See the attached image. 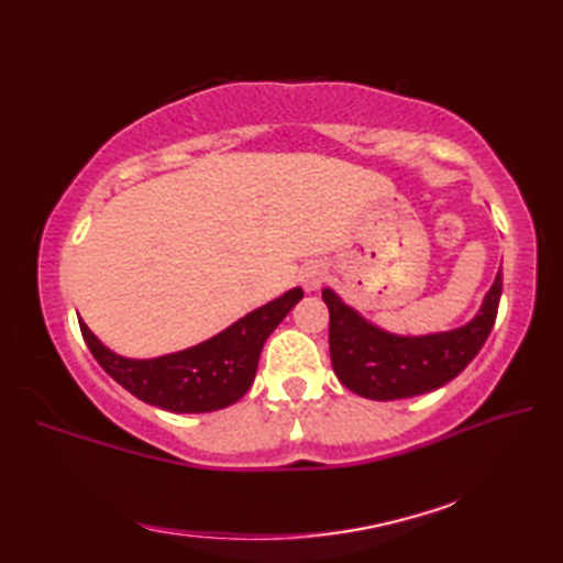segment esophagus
Returning a JSON list of instances; mask_svg holds the SVG:
<instances>
[{
    "label": "esophagus",
    "instance_id": "1",
    "mask_svg": "<svg viewBox=\"0 0 563 563\" xmlns=\"http://www.w3.org/2000/svg\"><path fill=\"white\" fill-rule=\"evenodd\" d=\"M300 278H302L305 290H319L321 283H324V278H327V271L321 266H307Z\"/></svg>",
    "mask_w": 563,
    "mask_h": 563
}]
</instances>
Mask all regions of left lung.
I'll return each mask as SVG.
<instances>
[{
	"label": "left lung",
	"mask_w": 563,
	"mask_h": 563,
	"mask_svg": "<svg viewBox=\"0 0 563 563\" xmlns=\"http://www.w3.org/2000/svg\"><path fill=\"white\" fill-rule=\"evenodd\" d=\"M500 290L504 275L498 273L479 314L460 329L430 336H394L369 324L327 288L321 297L329 307L333 373L351 391L375 401L418 397L448 385L486 343L498 314Z\"/></svg>",
	"instance_id": "1"
}]
</instances>
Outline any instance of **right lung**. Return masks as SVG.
Listing matches in <instances>:
<instances>
[{"label": "right lung", "mask_w": 563, "mask_h": 563, "mask_svg": "<svg viewBox=\"0 0 563 563\" xmlns=\"http://www.w3.org/2000/svg\"><path fill=\"white\" fill-rule=\"evenodd\" d=\"M302 295L300 288H295L234 321L218 336L152 361L115 355L84 321H79V329L97 363L137 399L174 413H206L244 397L256 377L263 343Z\"/></svg>", "instance_id": "add662e5"}]
</instances>
